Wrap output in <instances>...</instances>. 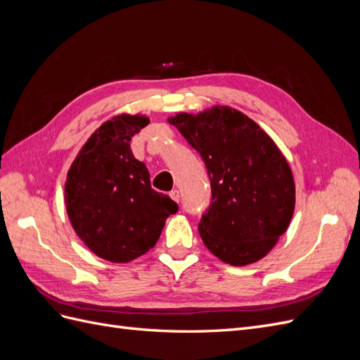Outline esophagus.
<instances>
[{
    "label": "esophagus",
    "mask_w": 360,
    "mask_h": 360,
    "mask_svg": "<svg viewBox=\"0 0 360 360\" xmlns=\"http://www.w3.org/2000/svg\"><path fill=\"white\" fill-rule=\"evenodd\" d=\"M169 197H171L174 201H176V202H179V201H180V192H179L177 189H174V191L169 192Z\"/></svg>",
    "instance_id": "34e87169"
}]
</instances>
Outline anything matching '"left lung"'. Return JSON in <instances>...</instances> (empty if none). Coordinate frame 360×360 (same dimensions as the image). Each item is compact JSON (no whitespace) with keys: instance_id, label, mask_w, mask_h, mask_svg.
<instances>
[{"instance_id":"8db88e82","label":"left lung","mask_w":360,"mask_h":360,"mask_svg":"<svg viewBox=\"0 0 360 360\" xmlns=\"http://www.w3.org/2000/svg\"><path fill=\"white\" fill-rule=\"evenodd\" d=\"M168 122L209 172L212 202L198 225L207 249L231 266L266 257L287 231L296 202L291 168L274 139L228 106L180 112Z\"/></svg>"}]
</instances>
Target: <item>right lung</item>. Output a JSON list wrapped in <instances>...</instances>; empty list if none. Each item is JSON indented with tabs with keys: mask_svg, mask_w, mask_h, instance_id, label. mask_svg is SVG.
<instances>
[{
	"mask_svg": "<svg viewBox=\"0 0 360 360\" xmlns=\"http://www.w3.org/2000/svg\"><path fill=\"white\" fill-rule=\"evenodd\" d=\"M150 123L122 114L105 122L84 144L68 172L64 202L75 233L111 263H129L159 240L179 205L151 189L146 163L135 159L130 139Z\"/></svg>",
	"mask_w": 360,
	"mask_h": 360,
	"instance_id": "1",
	"label": "right lung"
}]
</instances>
